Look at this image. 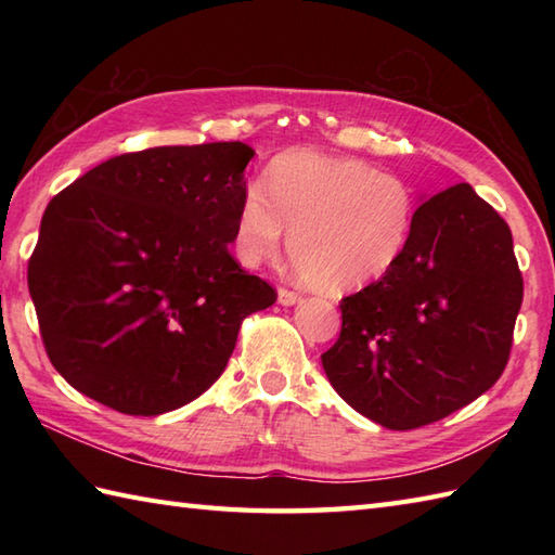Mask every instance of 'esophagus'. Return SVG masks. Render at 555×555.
I'll return each mask as SVG.
<instances>
[{
  "mask_svg": "<svg viewBox=\"0 0 555 555\" xmlns=\"http://www.w3.org/2000/svg\"><path fill=\"white\" fill-rule=\"evenodd\" d=\"M300 300V296H298V293L296 291H288V288H279V302L281 305H286V308H288V305H296Z\"/></svg>",
  "mask_w": 555,
  "mask_h": 555,
  "instance_id": "34e87169",
  "label": "esophagus"
}]
</instances>
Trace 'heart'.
Segmentation results:
<instances>
[{"label":"heart","mask_w":555,"mask_h":555,"mask_svg":"<svg viewBox=\"0 0 555 555\" xmlns=\"http://www.w3.org/2000/svg\"><path fill=\"white\" fill-rule=\"evenodd\" d=\"M267 189L250 183L235 211L233 247L245 264L288 250L305 284L348 293L374 284L403 257L417 195L396 173L356 157L291 150L269 164Z\"/></svg>","instance_id":"obj_1"}]
</instances>
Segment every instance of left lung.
Listing matches in <instances>:
<instances>
[{
  "mask_svg": "<svg viewBox=\"0 0 555 555\" xmlns=\"http://www.w3.org/2000/svg\"><path fill=\"white\" fill-rule=\"evenodd\" d=\"M520 305L508 223L457 183L417 207L398 264L340 300L324 372L360 415L396 431L424 427L499 382Z\"/></svg>",
  "mask_w": 555,
  "mask_h": 555,
  "instance_id": "obj_1",
  "label": "left lung"
}]
</instances>
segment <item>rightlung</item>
Returning <instances> with one entry per match:
<instances>
[{
	"mask_svg": "<svg viewBox=\"0 0 555 555\" xmlns=\"http://www.w3.org/2000/svg\"><path fill=\"white\" fill-rule=\"evenodd\" d=\"M253 157L245 143L128 152L52 197L28 288L76 391L155 417L227 370L245 317L276 302L229 253Z\"/></svg>",
	"mask_w": 555,
	"mask_h": 555,
	"instance_id": "right-lung-1",
	"label": "right lung"
}]
</instances>
